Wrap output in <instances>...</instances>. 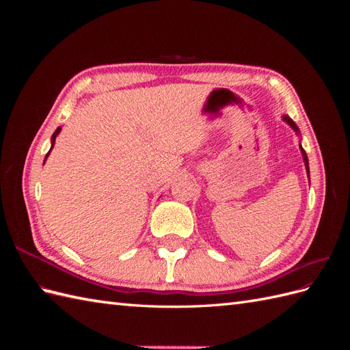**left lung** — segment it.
I'll list each match as a JSON object with an SVG mask.
<instances>
[{
	"label": "left lung",
	"mask_w": 350,
	"mask_h": 350,
	"mask_svg": "<svg viewBox=\"0 0 350 350\" xmlns=\"http://www.w3.org/2000/svg\"><path fill=\"white\" fill-rule=\"evenodd\" d=\"M283 121H286V122H288L291 126H292V129L296 131V133H298L299 134V129H298V126H296V124L289 118V116L288 115H283ZM301 147V152H302V157H304V163H305V167H306V174H308V176H310V166H308V157H306V153H305V150L302 149V146H299Z\"/></svg>",
	"instance_id": "8db88e82"
}]
</instances>
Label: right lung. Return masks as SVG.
Returning <instances> with one entry per match:
<instances>
[{
	"instance_id": "obj_1",
	"label": "right lung",
	"mask_w": 350,
	"mask_h": 350,
	"mask_svg": "<svg viewBox=\"0 0 350 350\" xmlns=\"http://www.w3.org/2000/svg\"><path fill=\"white\" fill-rule=\"evenodd\" d=\"M59 131H61V126H58V129H57V130H55V133H54V134H52V139H51V143H52V144H51V150H52V147H54V143H55V139H57V135H58V134H59ZM51 150H49V152H48V153H46V156H45V161H46V157H48V156H49V153H51ZM44 163H45V162H44Z\"/></svg>"
}]
</instances>
